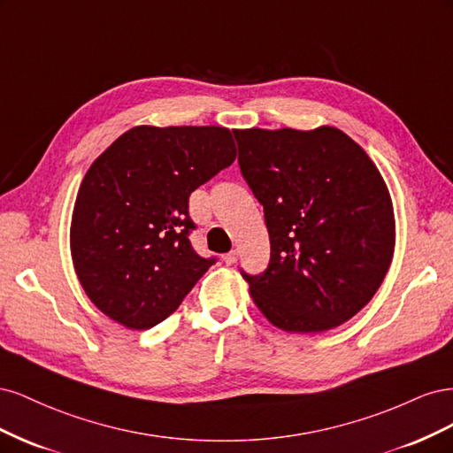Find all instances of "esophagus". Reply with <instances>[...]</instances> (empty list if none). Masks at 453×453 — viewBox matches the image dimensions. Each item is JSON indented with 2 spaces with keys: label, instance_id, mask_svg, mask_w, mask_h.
Here are the masks:
<instances>
[{
  "label": "esophagus",
  "instance_id": "obj_1",
  "mask_svg": "<svg viewBox=\"0 0 453 453\" xmlns=\"http://www.w3.org/2000/svg\"><path fill=\"white\" fill-rule=\"evenodd\" d=\"M223 260H225L226 265H234L236 260H238V251H236V250H232L230 253H226V255L223 257Z\"/></svg>",
  "mask_w": 453,
  "mask_h": 453
}]
</instances>
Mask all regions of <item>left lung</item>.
Listing matches in <instances>:
<instances>
[{
    "label": "left lung",
    "instance_id": "obj_1",
    "mask_svg": "<svg viewBox=\"0 0 453 453\" xmlns=\"http://www.w3.org/2000/svg\"><path fill=\"white\" fill-rule=\"evenodd\" d=\"M234 138L270 234L268 268L242 270L253 303L287 333L346 323L376 295L395 250L393 203L376 164L333 127Z\"/></svg>",
    "mask_w": 453,
    "mask_h": 453
}]
</instances>
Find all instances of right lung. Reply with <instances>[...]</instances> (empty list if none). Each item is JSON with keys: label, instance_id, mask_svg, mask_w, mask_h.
I'll use <instances>...</instances> for the list:
<instances>
[{"label": "right lung", "instance_id": "add662e5", "mask_svg": "<svg viewBox=\"0 0 453 453\" xmlns=\"http://www.w3.org/2000/svg\"><path fill=\"white\" fill-rule=\"evenodd\" d=\"M236 158L221 127H135L92 162L79 187L70 243L94 306L145 331L173 313L215 257H200L188 196Z\"/></svg>", "mask_w": 453, "mask_h": 453}]
</instances>
